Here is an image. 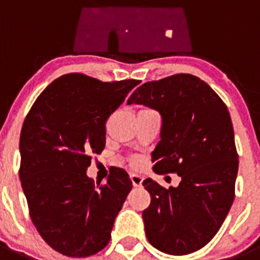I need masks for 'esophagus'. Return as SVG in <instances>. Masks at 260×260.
I'll list each match as a JSON object with an SVG mask.
<instances>
[{"mask_svg": "<svg viewBox=\"0 0 260 260\" xmlns=\"http://www.w3.org/2000/svg\"><path fill=\"white\" fill-rule=\"evenodd\" d=\"M130 178H132V182L135 187H139V186H142V183H143V177L139 176V174L133 173L132 176H130Z\"/></svg>", "mask_w": 260, "mask_h": 260, "instance_id": "1", "label": "esophagus"}]
</instances>
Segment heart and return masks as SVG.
I'll use <instances>...</instances> for the list:
<instances>
[{"label": "heart", "instance_id": "heart-1", "mask_svg": "<svg viewBox=\"0 0 260 260\" xmlns=\"http://www.w3.org/2000/svg\"><path fill=\"white\" fill-rule=\"evenodd\" d=\"M137 162H138V161H137V160H134V164H137Z\"/></svg>", "mask_w": 260, "mask_h": 260}]
</instances>
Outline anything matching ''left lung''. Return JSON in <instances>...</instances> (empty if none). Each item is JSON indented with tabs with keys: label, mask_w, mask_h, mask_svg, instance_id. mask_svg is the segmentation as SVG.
Returning a JSON list of instances; mask_svg holds the SVG:
<instances>
[{
	"label": "left lung",
	"mask_w": 260,
	"mask_h": 260,
	"mask_svg": "<svg viewBox=\"0 0 260 260\" xmlns=\"http://www.w3.org/2000/svg\"><path fill=\"white\" fill-rule=\"evenodd\" d=\"M161 114V141L152 152L153 171L177 173L181 182L165 189L147 178L150 207L143 211L153 247L186 255L213 238L234 201L238 155L231 114L219 95L191 74L147 82L128 98Z\"/></svg>",
	"instance_id": "8db88e82"
}]
</instances>
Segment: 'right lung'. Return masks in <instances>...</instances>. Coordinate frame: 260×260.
Returning <instances> with one entry per match:
<instances>
[{
    "label": "right lung",
    "instance_id": "add662e5",
    "mask_svg": "<svg viewBox=\"0 0 260 260\" xmlns=\"http://www.w3.org/2000/svg\"><path fill=\"white\" fill-rule=\"evenodd\" d=\"M141 80L102 82L79 73L53 80L20 132L19 177L32 222L52 249L86 258L104 249L133 187L116 168L105 183L87 177L105 147V122Z\"/></svg>",
    "mask_w": 260,
    "mask_h": 260
}]
</instances>
